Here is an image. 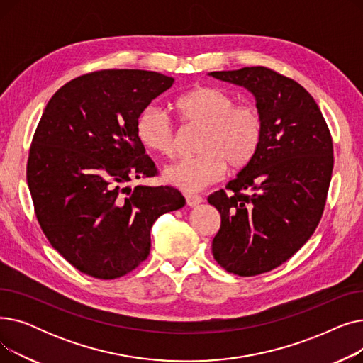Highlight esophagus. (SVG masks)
I'll return each instance as SVG.
<instances>
[{"label":"esophagus","instance_id":"1","mask_svg":"<svg viewBox=\"0 0 363 363\" xmlns=\"http://www.w3.org/2000/svg\"><path fill=\"white\" fill-rule=\"evenodd\" d=\"M185 200H186V206H189V207H197L203 201V199L200 196H191V194L185 196Z\"/></svg>","mask_w":363,"mask_h":363}]
</instances>
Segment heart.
<instances>
[{
  "label": "heart",
  "instance_id": "heart-1",
  "mask_svg": "<svg viewBox=\"0 0 363 363\" xmlns=\"http://www.w3.org/2000/svg\"><path fill=\"white\" fill-rule=\"evenodd\" d=\"M179 119L201 128L193 159H182L167 166L164 179L182 191L196 193L219 181L226 169L241 170L256 157L263 140L262 114L253 104H235L230 92L216 86H199L184 94L175 103ZM137 137L141 144L160 156H172L177 148V132L167 114L145 107L137 119Z\"/></svg>",
  "mask_w": 363,
  "mask_h": 363
}]
</instances>
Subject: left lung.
Returning a JSON list of instances; mask_svg holds the SVG:
<instances>
[{
	"label": "left lung",
	"mask_w": 363,
	"mask_h": 363,
	"mask_svg": "<svg viewBox=\"0 0 363 363\" xmlns=\"http://www.w3.org/2000/svg\"><path fill=\"white\" fill-rule=\"evenodd\" d=\"M208 76L253 94L263 121L256 157L207 197L220 213L215 260L228 272L253 277L287 262L320 220L333 175V140L312 95L262 66Z\"/></svg>",
	"instance_id": "1"
}]
</instances>
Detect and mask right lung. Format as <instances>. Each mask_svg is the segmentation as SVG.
<instances>
[{
	"label": "right lung",
	"mask_w": 363,
	"mask_h": 363,
	"mask_svg": "<svg viewBox=\"0 0 363 363\" xmlns=\"http://www.w3.org/2000/svg\"><path fill=\"white\" fill-rule=\"evenodd\" d=\"M174 78L147 70H101L57 91L38 123L28 160L35 213L54 249L100 279L147 259L150 230L185 199L172 186H122L156 175L137 137L140 113Z\"/></svg>",
	"instance_id": "right-lung-1"
}]
</instances>
